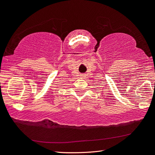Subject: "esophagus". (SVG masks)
<instances>
[{
    "label": "esophagus",
    "instance_id": "34e87169",
    "mask_svg": "<svg viewBox=\"0 0 155 155\" xmlns=\"http://www.w3.org/2000/svg\"><path fill=\"white\" fill-rule=\"evenodd\" d=\"M85 77H86V76H85V74H81V78H85Z\"/></svg>",
    "mask_w": 155,
    "mask_h": 155
}]
</instances>
